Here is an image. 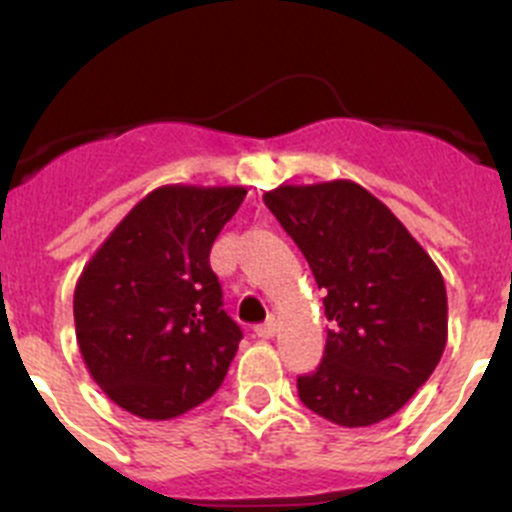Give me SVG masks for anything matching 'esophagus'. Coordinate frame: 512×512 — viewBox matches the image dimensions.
Here are the masks:
<instances>
[{"label":"esophagus","mask_w":512,"mask_h":512,"mask_svg":"<svg viewBox=\"0 0 512 512\" xmlns=\"http://www.w3.org/2000/svg\"><path fill=\"white\" fill-rule=\"evenodd\" d=\"M255 333L257 338H272L278 333V321H275V318H267L265 323H260V326L255 328Z\"/></svg>","instance_id":"esophagus-1"}]
</instances>
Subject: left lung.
<instances>
[{"instance_id":"8db88e82","label":"left lung","mask_w":512,"mask_h":512,"mask_svg":"<svg viewBox=\"0 0 512 512\" xmlns=\"http://www.w3.org/2000/svg\"><path fill=\"white\" fill-rule=\"evenodd\" d=\"M262 199L326 290L333 323L318 369L298 376L300 401L341 427L389 419L442 358V272L391 209L353 181L283 184Z\"/></svg>"}]
</instances>
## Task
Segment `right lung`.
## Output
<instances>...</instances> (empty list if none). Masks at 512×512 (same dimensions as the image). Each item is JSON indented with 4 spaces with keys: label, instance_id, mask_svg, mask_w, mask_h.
Listing matches in <instances>:
<instances>
[{
    "label": "right lung",
    "instance_id": "1",
    "mask_svg": "<svg viewBox=\"0 0 512 512\" xmlns=\"http://www.w3.org/2000/svg\"><path fill=\"white\" fill-rule=\"evenodd\" d=\"M242 186H159L98 247L75 285L80 353L95 384L141 419H171L222 386L242 328L209 265Z\"/></svg>",
    "mask_w": 512,
    "mask_h": 512
}]
</instances>
